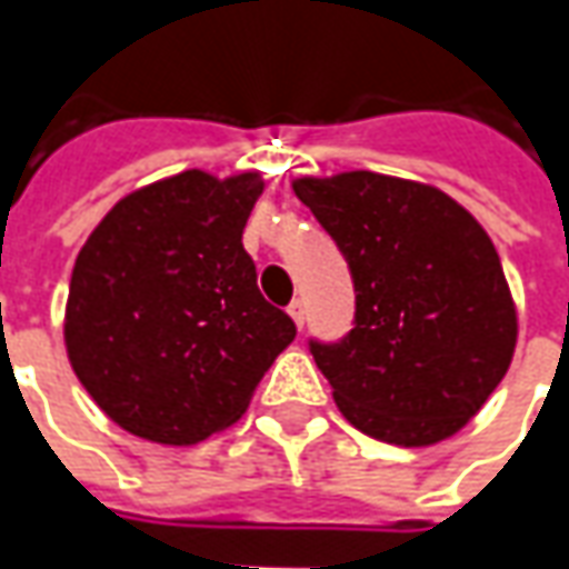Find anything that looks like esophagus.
<instances>
[{
	"label": "esophagus",
	"instance_id": "esophagus-1",
	"mask_svg": "<svg viewBox=\"0 0 569 569\" xmlns=\"http://www.w3.org/2000/svg\"><path fill=\"white\" fill-rule=\"evenodd\" d=\"M288 313H291V319L297 322V329H303V322H307V303H303L300 297H297V300H291Z\"/></svg>",
	"mask_w": 569,
	"mask_h": 569
}]
</instances>
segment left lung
I'll return each mask as SVG.
<instances>
[{"label": "left lung", "mask_w": 569, "mask_h": 569, "mask_svg": "<svg viewBox=\"0 0 569 569\" xmlns=\"http://www.w3.org/2000/svg\"><path fill=\"white\" fill-rule=\"evenodd\" d=\"M355 281V326L310 339L336 405L367 437L427 447L488 402L516 348V307L491 237L447 192L351 170L297 180Z\"/></svg>", "instance_id": "obj_1"}]
</instances>
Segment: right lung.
<instances>
[{
  "mask_svg": "<svg viewBox=\"0 0 569 569\" xmlns=\"http://www.w3.org/2000/svg\"><path fill=\"white\" fill-rule=\"evenodd\" d=\"M259 173L183 170L107 211L69 281L66 348L129 433L189 447L250 405L297 326L259 295L243 228Z\"/></svg>",
  "mask_w": 569,
  "mask_h": 569,
  "instance_id": "right-lung-1",
  "label": "right lung"
}]
</instances>
